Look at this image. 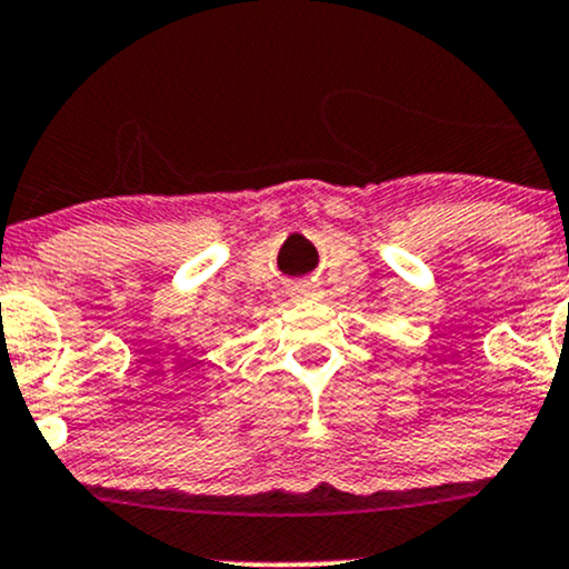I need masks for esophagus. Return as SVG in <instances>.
Instances as JSON below:
<instances>
[{
    "label": "esophagus",
    "mask_w": 569,
    "mask_h": 569,
    "mask_svg": "<svg viewBox=\"0 0 569 569\" xmlns=\"http://www.w3.org/2000/svg\"><path fill=\"white\" fill-rule=\"evenodd\" d=\"M310 295V289H299L297 291V297H308Z\"/></svg>",
    "instance_id": "1"
}]
</instances>
